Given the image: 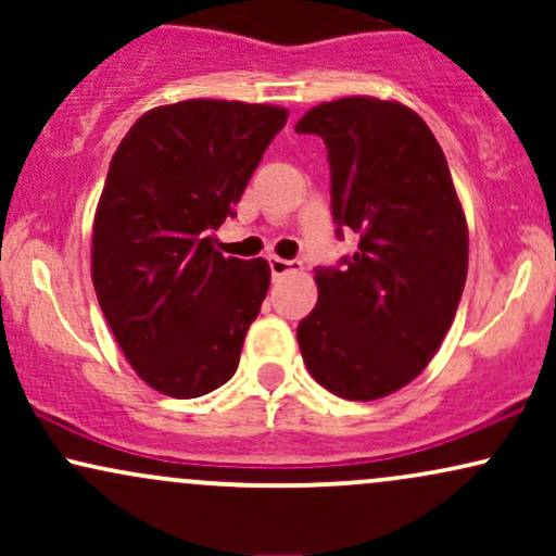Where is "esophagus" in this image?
Listing matches in <instances>:
<instances>
[{
  "label": "esophagus",
  "instance_id": "34e87169",
  "mask_svg": "<svg viewBox=\"0 0 556 556\" xmlns=\"http://www.w3.org/2000/svg\"><path fill=\"white\" fill-rule=\"evenodd\" d=\"M269 269H271V277L279 279V277H285L287 271L298 269V264H292V261L279 258V256H269Z\"/></svg>",
  "mask_w": 556,
  "mask_h": 556
}]
</instances>
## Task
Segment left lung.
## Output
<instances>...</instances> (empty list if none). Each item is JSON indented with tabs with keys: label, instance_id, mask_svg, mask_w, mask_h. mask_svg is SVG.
Returning <instances> with one entry per match:
<instances>
[{
	"label": "left lung",
	"instance_id": "left-lung-1",
	"mask_svg": "<svg viewBox=\"0 0 556 556\" xmlns=\"http://www.w3.org/2000/svg\"><path fill=\"white\" fill-rule=\"evenodd\" d=\"M295 132L329 151L337 238H361L353 256L316 266L300 353L337 397H387L429 366L468 277V227L444 151L416 112L371 96L318 104Z\"/></svg>",
	"mask_w": 556,
	"mask_h": 556
}]
</instances>
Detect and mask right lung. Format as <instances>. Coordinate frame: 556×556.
<instances>
[{"mask_svg": "<svg viewBox=\"0 0 556 556\" xmlns=\"http://www.w3.org/2000/svg\"><path fill=\"white\" fill-rule=\"evenodd\" d=\"M287 110L193 99L146 112L114 151L93 219L91 277L136 374L201 397L238 371L269 290L264 258H225L212 229L235 216Z\"/></svg>", "mask_w": 556, "mask_h": 556, "instance_id": "obj_1", "label": "right lung"}]
</instances>
